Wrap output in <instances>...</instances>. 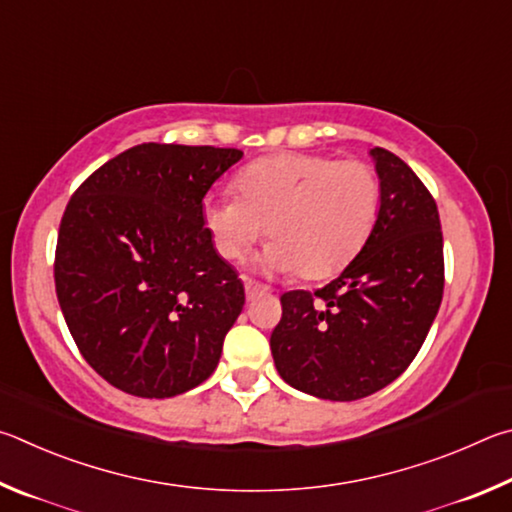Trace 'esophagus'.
I'll return each mask as SVG.
<instances>
[{
  "label": "esophagus",
  "instance_id": "1",
  "mask_svg": "<svg viewBox=\"0 0 512 512\" xmlns=\"http://www.w3.org/2000/svg\"><path fill=\"white\" fill-rule=\"evenodd\" d=\"M263 292H270V288H265V285L251 281V279H245V294H247L249 301L256 299L258 294H263Z\"/></svg>",
  "mask_w": 512,
  "mask_h": 512
}]
</instances>
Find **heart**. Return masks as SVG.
Segmentation results:
<instances>
[{"label": "heart", "instance_id": "1", "mask_svg": "<svg viewBox=\"0 0 512 512\" xmlns=\"http://www.w3.org/2000/svg\"><path fill=\"white\" fill-rule=\"evenodd\" d=\"M238 195L211 193L204 222L215 247L242 261L267 227V272L333 276L364 247L380 215V179L364 161L281 152L240 170Z\"/></svg>", "mask_w": 512, "mask_h": 512}]
</instances>
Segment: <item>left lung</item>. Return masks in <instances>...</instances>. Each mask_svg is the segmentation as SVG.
<instances>
[{
    "mask_svg": "<svg viewBox=\"0 0 512 512\" xmlns=\"http://www.w3.org/2000/svg\"><path fill=\"white\" fill-rule=\"evenodd\" d=\"M369 155L380 215L351 263L315 294L281 297L272 357L290 387L351 402L391 384L414 362L443 299V233L434 197L405 161Z\"/></svg>",
    "mask_w": 512,
    "mask_h": 512,
    "instance_id": "obj_1",
    "label": "left lung"
}]
</instances>
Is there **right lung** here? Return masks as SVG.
Listing matches in <instances>:
<instances>
[{
	"instance_id": "add662e5",
	"label": "right lung",
	"mask_w": 512,
	"mask_h": 512,
	"mask_svg": "<svg viewBox=\"0 0 512 512\" xmlns=\"http://www.w3.org/2000/svg\"><path fill=\"white\" fill-rule=\"evenodd\" d=\"M242 150L141 143L71 197L56 294L87 364L139 398H173L215 371L245 288L213 247L202 200Z\"/></svg>"
}]
</instances>
